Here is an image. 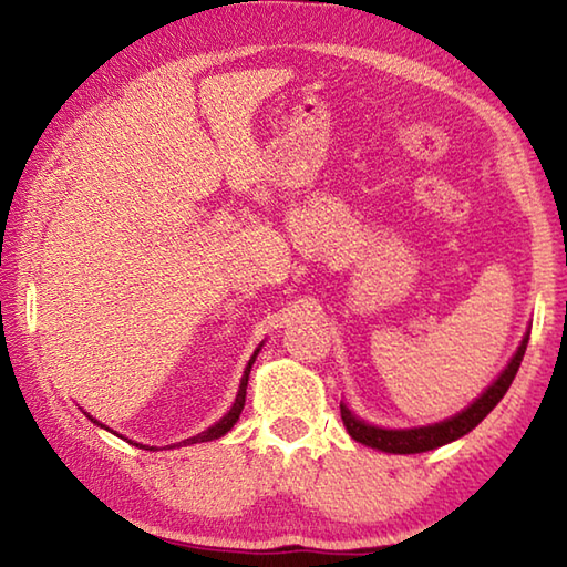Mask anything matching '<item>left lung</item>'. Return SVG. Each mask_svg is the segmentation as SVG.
<instances>
[{"label":"left lung","instance_id":"left-lung-1","mask_svg":"<svg viewBox=\"0 0 567 567\" xmlns=\"http://www.w3.org/2000/svg\"><path fill=\"white\" fill-rule=\"evenodd\" d=\"M527 340H530V332L525 334L520 348H517L515 358L511 360V364L503 370V375L497 378L491 388H487L483 395H480L473 405L467 410L460 412V415L437 422V425H427V427H415V430H382L375 425H368L352 415V412L340 405V415L348 433L352 435V440L358 443L382 450V453H398V455H412V453H425V450H435L445 443H453V440L467 435L470 430L477 427L491 410L503 400V395L507 392V388L513 385V380L517 375V368H520L523 354L527 348Z\"/></svg>","mask_w":567,"mask_h":567}]
</instances>
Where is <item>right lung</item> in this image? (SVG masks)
I'll return each mask as SVG.
<instances>
[{
	"label": "right lung",
	"instance_id": "1",
	"mask_svg": "<svg viewBox=\"0 0 567 567\" xmlns=\"http://www.w3.org/2000/svg\"><path fill=\"white\" fill-rule=\"evenodd\" d=\"M257 352H260V348L255 350L252 360L247 362V368H245V378H243V382H239V392H237V398H235V405L229 408L227 415H225L223 420H219V422H215L213 427H207L205 433H199V435H195V437L185 440V443H182V445L207 443V440H217V437H223L225 433H229V430H233V425H235V422L239 420V412H243V408H245V398H247V380H249V370H252V362H255V358H257ZM94 422H97V420H94ZM97 425H100V422H97ZM132 445H137V443H132ZM140 447H145V445H140ZM145 450H155V447H145Z\"/></svg>",
	"mask_w": 567,
	"mask_h": 567
}]
</instances>
